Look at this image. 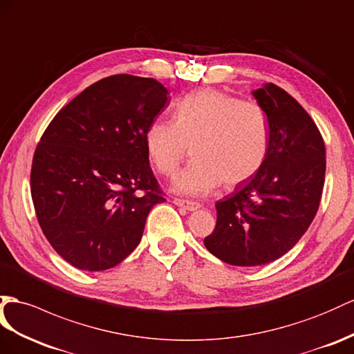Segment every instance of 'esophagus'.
Returning a JSON list of instances; mask_svg holds the SVG:
<instances>
[{
    "label": "esophagus",
    "mask_w": 354,
    "mask_h": 354,
    "mask_svg": "<svg viewBox=\"0 0 354 354\" xmlns=\"http://www.w3.org/2000/svg\"><path fill=\"white\" fill-rule=\"evenodd\" d=\"M174 203L176 206L184 207V209H187V211H196V209H198V207H201V203L192 202V201H185V198H178V197L174 198Z\"/></svg>",
    "instance_id": "34e87169"
}]
</instances>
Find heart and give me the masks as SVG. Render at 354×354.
I'll use <instances>...</instances> for the list:
<instances>
[{"mask_svg": "<svg viewBox=\"0 0 354 354\" xmlns=\"http://www.w3.org/2000/svg\"><path fill=\"white\" fill-rule=\"evenodd\" d=\"M269 121L263 107L216 89L193 91L179 98L174 121L156 120L145 134L152 167L174 176L192 151L194 158L180 171L175 188L203 196L221 183L247 184L263 167L269 149Z\"/></svg>", "mask_w": 354, "mask_h": 354, "instance_id": "heart-1", "label": "heart"}]
</instances>
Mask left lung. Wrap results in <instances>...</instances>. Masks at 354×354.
<instances>
[{"instance_id":"obj_1","label":"left lung","mask_w":354,"mask_h":354,"mask_svg":"<svg viewBox=\"0 0 354 354\" xmlns=\"http://www.w3.org/2000/svg\"><path fill=\"white\" fill-rule=\"evenodd\" d=\"M252 94L269 121L266 161L215 203V229L203 241L233 266L266 265L292 250L319 211L326 174L324 140L305 109L275 84Z\"/></svg>"}]
</instances>
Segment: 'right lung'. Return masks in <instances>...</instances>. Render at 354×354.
<instances>
[{
  "instance_id": "right-lung-1",
  "label": "right lung",
  "mask_w": 354,
  "mask_h": 354,
  "mask_svg": "<svg viewBox=\"0 0 354 354\" xmlns=\"http://www.w3.org/2000/svg\"><path fill=\"white\" fill-rule=\"evenodd\" d=\"M156 79L113 75L61 109L34 151L31 197L52 248L84 270L116 266L139 245L165 193L145 134L169 104Z\"/></svg>"
}]
</instances>
